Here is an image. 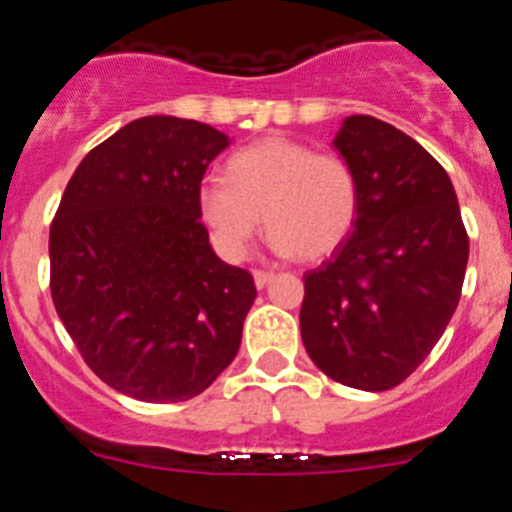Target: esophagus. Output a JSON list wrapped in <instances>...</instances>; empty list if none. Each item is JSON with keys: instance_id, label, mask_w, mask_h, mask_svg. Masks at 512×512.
I'll use <instances>...</instances> for the list:
<instances>
[{"instance_id": "esophagus-1", "label": "esophagus", "mask_w": 512, "mask_h": 512, "mask_svg": "<svg viewBox=\"0 0 512 512\" xmlns=\"http://www.w3.org/2000/svg\"><path fill=\"white\" fill-rule=\"evenodd\" d=\"M271 279H274V274H271V271H261V269L253 271V284H256L259 289H264Z\"/></svg>"}]
</instances>
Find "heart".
I'll return each mask as SVG.
<instances>
[{
	"instance_id": "heart-1",
	"label": "heart",
	"mask_w": 512,
	"mask_h": 512,
	"mask_svg": "<svg viewBox=\"0 0 512 512\" xmlns=\"http://www.w3.org/2000/svg\"><path fill=\"white\" fill-rule=\"evenodd\" d=\"M202 223L228 259H243L261 228L274 251L320 259L354 230L359 184L336 153H315L300 140L264 138L228 158L223 179L197 192Z\"/></svg>"
}]
</instances>
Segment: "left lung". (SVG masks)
Listing matches in <instances>:
<instances>
[{"mask_svg":"<svg viewBox=\"0 0 512 512\" xmlns=\"http://www.w3.org/2000/svg\"><path fill=\"white\" fill-rule=\"evenodd\" d=\"M333 148L356 174L359 215L330 261L305 274L302 343L330 379L392 390L449 325L469 238L449 174L395 125L351 115Z\"/></svg>","mask_w":512,"mask_h":512,"instance_id":"obj_1","label":"left lung"}]
</instances>
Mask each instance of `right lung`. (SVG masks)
Returning a JSON list of instances; mask_svg holds the SVG:
<instances>
[{"label":"right lung","mask_w":512,"mask_h":512,"mask_svg":"<svg viewBox=\"0 0 512 512\" xmlns=\"http://www.w3.org/2000/svg\"><path fill=\"white\" fill-rule=\"evenodd\" d=\"M230 138L148 115L84 156L51 225L58 318L102 382L143 402L205 392L238 354L253 277L210 246L197 192Z\"/></svg>","instance_id":"add662e5"}]
</instances>
